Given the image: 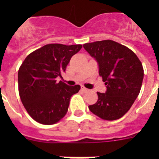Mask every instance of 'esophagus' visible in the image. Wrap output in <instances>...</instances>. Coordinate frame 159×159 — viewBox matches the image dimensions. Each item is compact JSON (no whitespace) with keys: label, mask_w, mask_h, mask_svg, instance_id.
Masks as SVG:
<instances>
[{"label":"esophagus","mask_w":159,"mask_h":159,"mask_svg":"<svg viewBox=\"0 0 159 159\" xmlns=\"http://www.w3.org/2000/svg\"><path fill=\"white\" fill-rule=\"evenodd\" d=\"M81 90H82L83 92H88V91H89V90L87 89L86 88H84V87H82V88H81Z\"/></svg>","instance_id":"1"}]
</instances>
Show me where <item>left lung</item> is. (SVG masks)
I'll return each mask as SVG.
<instances>
[{
  "label": "left lung",
  "mask_w": 159,
  "mask_h": 159,
  "mask_svg": "<svg viewBox=\"0 0 159 159\" xmlns=\"http://www.w3.org/2000/svg\"><path fill=\"white\" fill-rule=\"evenodd\" d=\"M99 65V74L107 85L105 93L97 92L98 101L88 106L95 116L116 120L127 113L137 99L143 83L141 61L133 52L110 40L84 44Z\"/></svg>",
  "instance_id": "left-lung-1"
}]
</instances>
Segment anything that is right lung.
<instances>
[{"instance_id":"right-lung-1","label":"right lung","mask_w":159,"mask_h":159,"mask_svg":"<svg viewBox=\"0 0 159 159\" xmlns=\"http://www.w3.org/2000/svg\"><path fill=\"white\" fill-rule=\"evenodd\" d=\"M81 48V44H47L29 54L20 67V97L29 116L38 123L54 124L67 114L71 95L80 86L57 83L56 78L62 77L71 57Z\"/></svg>"}]
</instances>
